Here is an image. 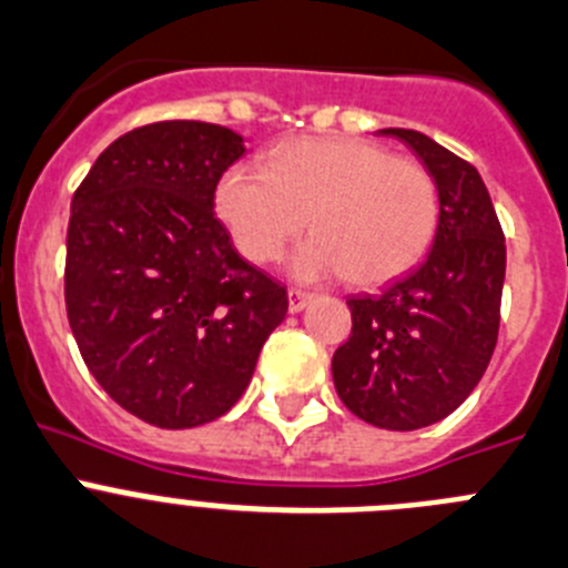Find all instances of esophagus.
<instances>
[{"mask_svg": "<svg viewBox=\"0 0 568 568\" xmlns=\"http://www.w3.org/2000/svg\"><path fill=\"white\" fill-rule=\"evenodd\" d=\"M308 300H311L308 291H303V288H288V311H291V314H296V311H303Z\"/></svg>", "mask_w": 568, "mask_h": 568, "instance_id": "34e87169", "label": "esophagus"}]
</instances>
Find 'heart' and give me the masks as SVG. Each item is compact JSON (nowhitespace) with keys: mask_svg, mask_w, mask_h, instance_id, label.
Segmentation results:
<instances>
[{"mask_svg":"<svg viewBox=\"0 0 568 568\" xmlns=\"http://www.w3.org/2000/svg\"><path fill=\"white\" fill-rule=\"evenodd\" d=\"M214 212L252 263H274L305 226L291 260L300 280L347 277L385 285L427 254L438 226V189L410 155L351 135L296 138L223 172Z\"/></svg>","mask_w":568,"mask_h":568,"instance_id":"b5f03b06","label":"heart"}]
</instances>
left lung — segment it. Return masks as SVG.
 Instances as JSON below:
<instances>
[{"mask_svg": "<svg viewBox=\"0 0 568 568\" xmlns=\"http://www.w3.org/2000/svg\"><path fill=\"white\" fill-rule=\"evenodd\" d=\"M382 132L402 138L430 170L436 240L407 277L347 300L354 328L331 371L342 405L362 422L418 430L456 410L493 359L507 246L473 163L416 130Z\"/></svg>", "mask_w": 568, "mask_h": 568, "instance_id": "left-lung-1", "label": "left lung"}]
</instances>
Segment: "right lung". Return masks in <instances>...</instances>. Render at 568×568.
Segmentation results:
<instances>
[{"mask_svg": "<svg viewBox=\"0 0 568 568\" xmlns=\"http://www.w3.org/2000/svg\"><path fill=\"white\" fill-rule=\"evenodd\" d=\"M246 152L206 121L115 138L70 203L64 305L106 396L163 430L221 418L288 311L214 217V189Z\"/></svg>", "mask_w": 568, "mask_h": 568, "instance_id": "right-lung-1", "label": "right lung"}]
</instances>
